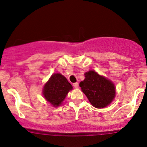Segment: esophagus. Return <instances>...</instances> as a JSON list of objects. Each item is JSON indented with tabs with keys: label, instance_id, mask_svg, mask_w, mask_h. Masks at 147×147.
Wrapping results in <instances>:
<instances>
[{
	"label": "esophagus",
	"instance_id": "1",
	"mask_svg": "<svg viewBox=\"0 0 147 147\" xmlns=\"http://www.w3.org/2000/svg\"><path fill=\"white\" fill-rule=\"evenodd\" d=\"M73 86H74V88H79V84H78V83H74Z\"/></svg>",
	"mask_w": 147,
	"mask_h": 147
}]
</instances>
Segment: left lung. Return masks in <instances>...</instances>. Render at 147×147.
Masks as SVG:
<instances>
[{"instance_id":"left-lung-1","label":"left lung","mask_w":147,"mask_h":147,"mask_svg":"<svg viewBox=\"0 0 147 147\" xmlns=\"http://www.w3.org/2000/svg\"><path fill=\"white\" fill-rule=\"evenodd\" d=\"M86 78L79 86L94 107L102 108L111 103L115 96L114 85L111 81L93 70L85 74Z\"/></svg>"}]
</instances>
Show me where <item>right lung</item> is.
I'll return each instance as SVG.
<instances>
[{"label": "right lung", "mask_w": 147, "mask_h": 147, "mask_svg": "<svg viewBox=\"0 0 147 147\" xmlns=\"http://www.w3.org/2000/svg\"><path fill=\"white\" fill-rule=\"evenodd\" d=\"M72 89V86L66 77L59 73L53 74L44 87L43 95L50 103L57 107L61 105Z\"/></svg>", "instance_id": "right-lung-1"}]
</instances>
